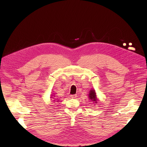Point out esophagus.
I'll use <instances>...</instances> for the list:
<instances>
[{
    "label": "esophagus",
    "mask_w": 147,
    "mask_h": 147,
    "mask_svg": "<svg viewBox=\"0 0 147 147\" xmlns=\"http://www.w3.org/2000/svg\"><path fill=\"white\" fill-rule=\"evenodd\" d=\"M70 96H71V98H76L77 97V95L76 94H75V95H71Z\"/></svg>",
    "instance_id": "1"
}]
</instances>
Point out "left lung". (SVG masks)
Here are the masks:
<instances>
[{
	"label": "left lung",
	"mask_w": 147,
	"mask_h": 147,
	"mask_svg": "<svg viewBox=\"0 0 147 147\" xmlns=\"http://www.w3.org/2000/svg\"><path fill=\"white\" fill-rule=\"evenodd\" d=\"M88 98L89 99L94 103V105H95V103H98V98H97V95L94 89H91L90 91L88 94Z\"/></svg>",
	"instance_id": "1"
}]
</instances>
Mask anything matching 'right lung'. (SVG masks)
Wrapping results in <instances>:
<instances>
[{
	"label": "right lung",
	"instance_id": "1",
	"mask_svg": "<svg viewBox=\"0 0 147 147\" xmlns=\"http://www.w3.org/2000/svg\"><path fill=\"white\" fill-rule=\"evenodd\" d=\"M54 97H55V96H54V95H52V96H51V98H53V99H55V98H54ZM54 100V102H55V100ZM57 101L58 102L59 100H57Z\"/></svg>",
	"mask_w": 147,
	"mask_h": 147
}]
</instances>
